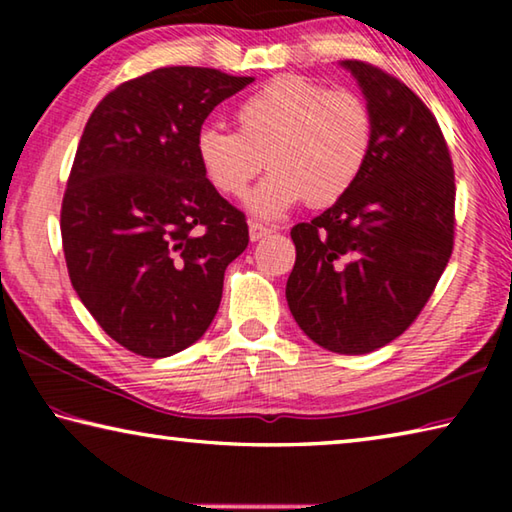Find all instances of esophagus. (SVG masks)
Wrapping results in <instances>:
<instances>
[{
	"label": "esophagus",
	"instance_id": "34e87169",
	"mask_svg": "<svg viewBox=\"0 0 512 512\" xmlns=\"http://www.w3.org/2000/svg\"><path fill=\"white\" fill-rule=\"evenodd\" d=\"M271 232H273V228H268V225H262V223H257V221H250V239H253V241L264 239L266 235H271Z\"/></svg>",
	"mask_w": 512,
	"mask_h": 512
}]
</instances>
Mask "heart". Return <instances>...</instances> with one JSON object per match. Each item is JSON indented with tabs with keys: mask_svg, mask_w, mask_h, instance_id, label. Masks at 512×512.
I'll return each mask as SVG.
<instances>
[{
	"mask_svg": "<svg viewBox=\"0 0 512 512\" xmlns=\"http://www.w3.org/2000/svg\"><path fill=\"white\" fill-rule=\"evenodd\" d=\"M237 131L205 126L196 160L216 192L241 198L266 167L273 169L248 196L262 219L305 201H339L366 169L375 142V112L352 90H329L307 76L284 74L250 94L235 110Z\"/></svg>",
	"mask_w": 512,
	"mask_h": 512,
	"instance_id": "b5f03b06",
	"label": "heart"
}]
</instances>
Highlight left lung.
<instances>
[{"instance_id":"1","label":"left lung","mask_w":512,"mask_h":512,"mask_svg":"<svg viewBox=\"0 0 512 512\" xmlns=\"http://www.w3.org/2000/svg\"><path fill=\"white\" fill-rule=\"evenodd\" d=\"M375 112L372 153L354 187L291 228L287 300L311 341L368 354L413 325L454 250V164L433 112L409 85L343 60Z\"/></svg>"}]
</instances>
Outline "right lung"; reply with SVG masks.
Masks as SVG:
<instances>
[{"label":"right lung","mask_w":512,"mask_h":512,"mask_svg":"<svg viewBox=\"0 0 512 512\" xmlns=\"http://www.w3.org/2000/svg\"><path fill=\"white\" fill-rule=\"evenodd\" d=\"M253 81L160 67L117 85L85 124L60 207L67 273L103 332L140 357L201 339L248 246L246 214L207 183L194 146L207 115Z\"/></svg>","instance_id":"right-lung-1"}]
</instances>
